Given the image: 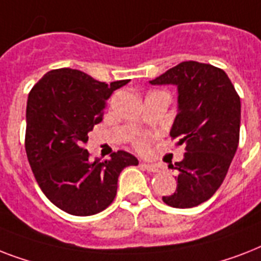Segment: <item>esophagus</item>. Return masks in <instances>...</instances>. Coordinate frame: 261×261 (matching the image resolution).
Listing matches in <instances>:
<instances>
[{"instance_id":"34e87169","label":"esophagus","mask_w":261,"mask_h":261,"mask_svg":"<svg viewBox=\"0 0 261 261\" xmlns=\"http://www.w3.org/2000/svg\"><path fill=\"white\" fill-rule=\"evenodd\" d=\"M141 167H142L143 169H146L147 172H153V173L161 171V168H160L159 165H155V164H141Z\"/></svg>"}]
</instances>
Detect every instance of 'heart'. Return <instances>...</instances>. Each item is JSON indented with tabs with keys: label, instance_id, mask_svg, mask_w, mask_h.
I'll return each instance as SVG.
<instances>
[{
	"label": "heart",
	"instance_id": "1",
	"mask_svg": "<svg viewBox=\"0 0 261 261\" xmlns=\"http://www.w3.org/2000/svg\"><path fill=\"white\" fill-rule=\"evenodd\" d=\"M135 143H137V147H139V149H145V147L147 146V139L146 138H139Z\"/></svg>",
	"mask_w": 261,
	"mask_h": 261
}]
</instances>
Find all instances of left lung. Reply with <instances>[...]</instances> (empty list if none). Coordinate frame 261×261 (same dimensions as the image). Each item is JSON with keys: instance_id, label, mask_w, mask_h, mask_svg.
<instances>
[{"instance_id": "obj_1", "label": "left lung", "mask_w": 261, "mask_h": 261, "mask_svg": "<svg viewBox=\"0 0 261 261\" xmlns=\"http://www.w3.org/2000/svg\"><path fill=\"white\" fill-rule=\"evenodd\" d=\"M150 84L177 87L171 137L177 145H186L184 159L172 165L177 172V188L163 200L176 208L198 206L217 192L236 154L240 96L222 69L195 61L178 63Z\"/></svg>"}]
</instances>
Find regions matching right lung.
<instances>
[{
	"mask_svg": "<svg viewBox=\"0 0 261 261\" xmlns=\"http://www.w3.org/2000/svg\"><path fill=\"white\" fill-rule=\"evenodd\" d=\"M106 84L75 69H55L35 84L27 101L25 151L40 190L67 214L87 217L114 202L120 172L138 160L124 150L89 160L88 133L102 120L106 101L128 84Z\"/></svg>",
	"mask_w": 261,
	"mask_h": 261,
	"instance_id": "add662e5",
	"label": "right lung"
}]
</instances>
